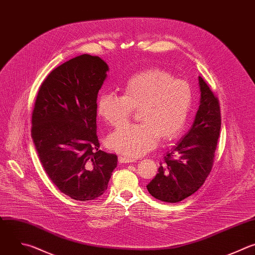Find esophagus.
I'll return each instance as SVG.
<instances>
[{
    "label": "esophagus",
    "instance_id": "34e87169",
    "mask_svg": "<svg viewBox=\"0 0 255 255\" xmlns=\"http://www.w3.org/2000/svg\"><path fill=\"white\" fill-rule=\"evenodd\" d=\"M119 161H120V163H124V164H128V163H134V162H136L134 159L127 158V157H120V158H119Z\"/></svg>",
    "mask_w": 255,
    "mask_h": 255
}]
</instances>
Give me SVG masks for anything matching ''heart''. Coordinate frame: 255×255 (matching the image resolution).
I'll return each instance as SVG.
<instances>
[{
    "label": "heart",
    "mask_w": 255,
    "mask_h": 255,
    "mask_svg": "<svg viewBox=\"0 0 255 255\" xmlns=\"http://www.w3.org/2000/svg\"><path fill=\"white\" fill-rule=\"evenodd\" d=\"M193 105V91L183 79H176L161 69H146L132 75L125 84L123 95L104 92L97 99V113L107 123L119 126L133 110H139V124H127L108 138L110 147L135 158L155 148L160 136L178 137L185 129Z\"/></svg>",
    "instance_id": "b5f03b06"
}]
</instances>
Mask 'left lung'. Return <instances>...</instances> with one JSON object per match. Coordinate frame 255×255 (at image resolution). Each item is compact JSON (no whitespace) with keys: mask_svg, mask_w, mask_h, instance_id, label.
I'll use <instances>...</instances> for the list:
<instances>
[{"mask_svg":"<svg viewBox=\"0 0 255 255\" xmlns=\"http://www.w3.org/2000/svg\"><path fill=\"white\" fill-rule=\"evenodd\" d=\"M200 106L191 129L164 159L146 186L158 200L177 203L194 194L210 174L221 128L219 100L199 76Z\"/></svg>","mask_w":255,"mask_h":255,"instance_id":"1","label":"left lung"}]
</instances>
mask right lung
<instances>
[{"label": "right lung", "mask_w": 255, "mask_h": 255, "mask_svg": "<svg viewBox=\"0 0 255 255\" xmlns=\"http://www.w3.org/2000/svg\"><path fill=\"white\" fill-rule=\"evenodd\" d=\"M109 65L82 54L43 81L32 114V138L50 180L68 197L94 200L108 189L118 157L99 149L96 100Z\"/></svg>", "instance_id": "1"}]
</instances>
